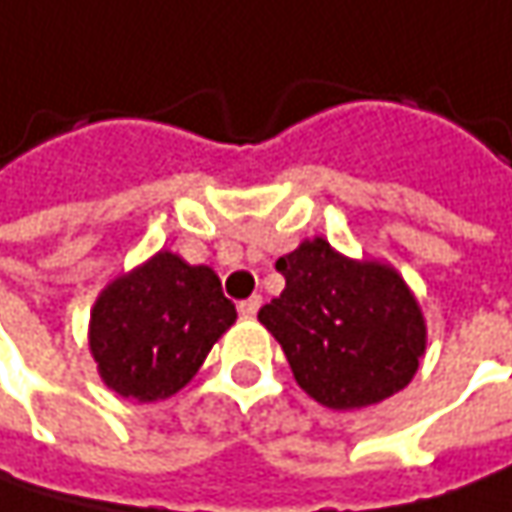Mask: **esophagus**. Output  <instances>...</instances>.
Wrapping results in <instances>:
<instances>
[{"mask_svg":"<svg viewBox=\"0 0 512 512\" xmlns=\"http://www.w3.org/2000/svg\"><path fill=\"white\" fill-rule=\"evenodd\" d=\"M259 307H262V296H250L245 302H239V313H242L245 319H253V316L259 313Z\"/></svg>","mask_w":512,"mask_h":512,"instance_id":"obj_1","label":"esophagus"}]
</instances>
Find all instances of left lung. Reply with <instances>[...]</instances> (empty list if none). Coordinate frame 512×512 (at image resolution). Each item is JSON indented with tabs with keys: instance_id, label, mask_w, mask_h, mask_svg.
Returning a JSON list of instances; mask_svg holds the SVG:
<instances>
[{
	"instance_id": "8db88e82",
	"label": "left lung",
	"mask_w": 512,
	"mask_h": 512,
	"mask_svg": "<svg viewBox=\"0 0 512 512\" xmlns=\"http://www.w3.org/2000/svg\"><path fill=\"white\" fill-rule=\"evenodd\" d=\"M276 270L285 290L259 310V322L282 344L307 396L353 410L407 387L424 353V319L393 267L344 259L313 239Z\"/></svg>"
}]
</instances>
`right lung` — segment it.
Listing matches in <instances>:
<instances>
[{
	"instance_id": "1",
	"label": "right lung",
	"mask_w": 512,
	"mask_h": 512,
	"mask_svg": "<svg viewBox=\"0 0 512 512\" xmlns=\"http://www.w3.org/2000/svg\"><path fill=\"white\" fill-rule=\"evenodd\" d=\"M236 322V307L210 267L176 253L119 276L90 313V353L110 390L136 402L168 399Z\"/></svg>"
}]
</instances>
